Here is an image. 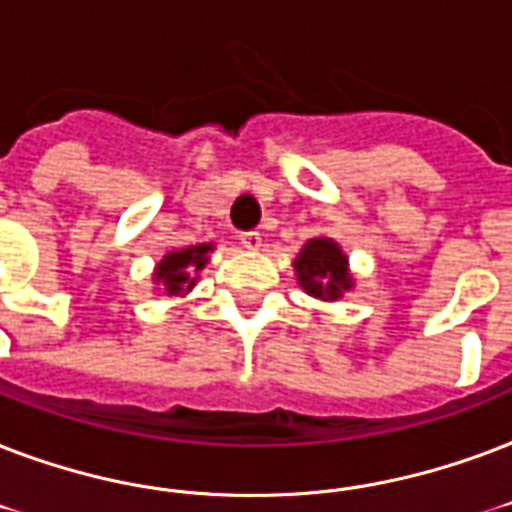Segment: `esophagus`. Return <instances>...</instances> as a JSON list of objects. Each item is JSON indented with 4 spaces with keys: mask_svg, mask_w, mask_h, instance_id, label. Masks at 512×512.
I'll return each mask as SVG.
<instances>
[{
    "mask_svg": "<svg viewBox=\"0 0 512 512\" xmlns=\"http://www.w3.org/2000/svg\"><path fill=\"white\" fill-rule=\"evenodd\" d=\"M240 243H243V248H248V251H259L261 235L259 232H243V235H240Z\"/></svg>",
    "mask_w": 512,
    "mask_h": 512,
    "instance_id": "obj_1",
    "label": "esophagus"
}]
</instances>
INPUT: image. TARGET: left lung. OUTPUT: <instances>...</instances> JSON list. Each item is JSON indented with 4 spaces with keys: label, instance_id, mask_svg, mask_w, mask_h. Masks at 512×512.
I'll use <instances>...</instances> for the list:
<instances>
[{
    "label": "left lung",
    "instance_id": "obj_1",
    "mask_svg": "<svg viewBox=\"0 0 512 512\" xmlns=\"http://www.w3.org/2000/svg\"><path fill=\"white\" fill-rule=\"evenodd\" d=\"M293 269L301 288L320 301H339L355 285L347 256L331 237H312L293 261Z\"/></svg>",
    "mask_w": 512,
    "mask_h": 512
}]
</instances>
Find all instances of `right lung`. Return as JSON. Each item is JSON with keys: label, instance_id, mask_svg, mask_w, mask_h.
<instances>
[{"label": "right lung", "instance_id": "1", "mask_svg": "<svg viewBox=\"0 0 512 512\" xmlns=\"http://www.w3.org/2000/svg\"><path fill=\"white\" fill-rule=\"evenodd\" d=\"M213 251V243L189 245V248H178L168 251L162 261L154 267V283L160 285L168 296H184L194 288L197 275L202 267L208 264V253Z\"/></svg>", "mask_w": 512, "mask_h": 512}]
</instances>
